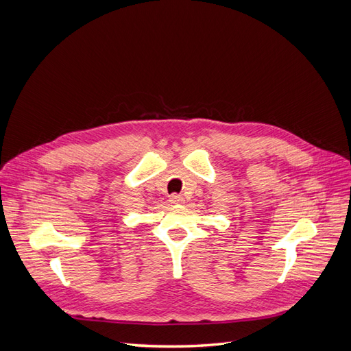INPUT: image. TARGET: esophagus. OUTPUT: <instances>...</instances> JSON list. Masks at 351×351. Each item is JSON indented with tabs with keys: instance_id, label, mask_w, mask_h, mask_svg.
<instances>
[{
	"instance_id": "obj_1",
	"label": "esophagus",
	"mask_w": 351,
	"mask_h": 351,
	"mask_svg": "<svg viewBox=\"0 0 351 351\" xmlns=\"http://www.w3.org/2000/svg\"><path fill=\"white\" fill-rule=\"evenodd\" d=\"M169 202H171L173 205H183L184 197L180 196V195H171V196H169Z\"/></svg>"
}]
</instances>
